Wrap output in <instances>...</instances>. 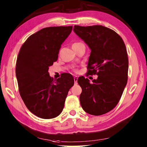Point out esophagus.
<instances>
[{
    "instance_id": "obj_1",
    "label": "esophagus",
    "mask_w": 147,
    "mask_h": 147,
    "mask_svg": "<svg viewBox=\"0 0 147 147\" xmlns=\"http://www.w3.org/2000/svg\"><path fill=\"white\" fill-rule=\"evenodd\" d=\"M74 84H76L77 82H78V76H74Z\"/></svg>"
}]
</instances>
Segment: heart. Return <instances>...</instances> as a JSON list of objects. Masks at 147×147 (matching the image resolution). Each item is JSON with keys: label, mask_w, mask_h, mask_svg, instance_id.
Here are the masks:
<instances>
[{"label": "heart", "mask_w": 147, "mask_h": 147, "mask_svg": "<svg viewBox=\"0 0 147 147\" xmlns=\"http://www.w3.org/2000/svg\"><path fill=\"white\" fill-rule=\"evenodd\" d=\"M75 44H77V43H75Z\"/></svg>", "instance_id": "obj_1"}]
</instances>
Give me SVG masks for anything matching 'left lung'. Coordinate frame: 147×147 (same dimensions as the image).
<instances>
[{
  "label": "left lung",
  "mask_w": 147,
  "mask_h": 147,
  "mask_svg": "<svg viewBox=\"0 0 147 147\" xmlns=\"http://www.w3.org/2000/svg\"><path fill=\"white\" fill-rule=\"evenodd\" d=\"M73 31L90 49L87 73L98 75L92 83L84 76L78 79L82 107L91 115H102L115 107L127 85L126 47L118 34L102 26H74Z\"/></svg>",
  "instance_id": "8db88e82"
}]
</instances>
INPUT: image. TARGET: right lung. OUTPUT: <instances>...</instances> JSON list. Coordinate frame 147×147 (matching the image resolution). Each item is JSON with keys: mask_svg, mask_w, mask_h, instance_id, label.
<instances>
[{"mask_svg": "<svg viewBox=\"0 0 147 147\" xmlns=\"http://www.w3.org/2000/svg\"><path fill=\"white\" fill-rule=\"evenodd\" d=\"M72 26L49 27L31 35L20 48L16 63L18 89L26 106L34 115L51 119L62 113L74 85L70 74L53 80L49 67L57 61L59 50Z\"/></svg>", "mask_w": 147, "mask_h": 147, "instance_id": "add662e5", "label": "right lung"}]
</instances>
